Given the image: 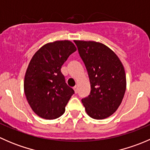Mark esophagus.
Returning a JSON list of instances; mask_svg holds the SVG:
<instances>
[{
	"label": "esophagus",
	"mask_w": 150,
	"mask_h": 150,
	"mask_svg": "<svg viewBox=\"0 0 150 150\" xmlns=\"http://www.w3.org/2000/svg\"><path fill=\"white\" fill-rule=\"evenodd\" d=\"M73 89H74V91H75V93H78V87H77V86H75V87L73 88Z\"/></svg>",
	"instance_id": "34e87169"
}]
</instances>
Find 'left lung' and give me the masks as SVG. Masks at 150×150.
Wrapping results in <instances>:
<instances>
[{
	"instance_id": "1",
	"label": "left lung",
	"mask_w": 150,
	"mask_h": 150,
	"mask_svg": "<svg viewBox=\"0 0 150 150\" xmlns=\"http://www.w3.org/2000/svg\"><path fill=\"white\" fill-rule=\"evenodd\" d=\"M84 62L91 83L90 94L82 99L87 114L96 120L110 117L121 104L126 78L117 56L105 45L74 40Z\"/></svg>"
}]
</instances>
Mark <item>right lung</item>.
Masks as SVG:
<instances>
[{"label":"right lung","mask_w":150,"mask_h":150,"mask_svg":"<svg viewBox=\"0 0 150 150\" xmlns=\"http://www.w3.org/2000/svg\"><path fill=\"white\" fill-rule=\"evenodd\" d=\"M75 51L71 41H55L42 46L30 60L24 89L29 104L39 117L54 120L64 114L75 91L65 83L61 68Z\"/></svg>","instance_id":"right-lung-1"}]
</instances>
